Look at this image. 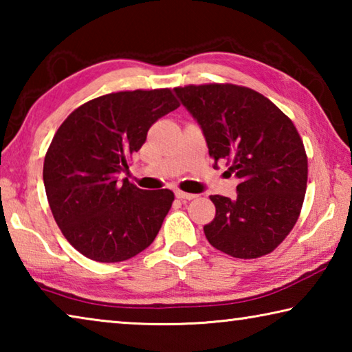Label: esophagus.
I'll return each mask as SVG.
<instances>
[{
    "label": "esophagus",
    "instance_id": "obj_1",
    "mask_svg": "<svg viewBox=\"0 0 352 352\" xmlns=\"http://www.w3.org/2000/svg\"><path fill=\"white\" fill-rule=\"evenodd\" d=\"M175 195H177V199H180V200H192V199H195V194L184 192V190H177Z\"/></svg>",
    "mask_w": 352,
    "mask_h": 352
}]
</instances>
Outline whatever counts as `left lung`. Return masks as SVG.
<instances>
[{"label":"left lung","mask_w":352,"mask_h":352,"mask_svg":"<svg viewBox=\"0 0 352 352\" xmlns=\"http://www.w3.org/2000/svg\"><path fill=\"white\" fill-rule=\"evenodd\" d=\"M204 130L210 157L239 178L237 197L211 195L216 217L204 226L214 248L239 259L269 254L300 217L307 155L296 127L270 99L234 83L175 88Z\"/></svg>","instance_id":"1"}]
</instances>
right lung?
Returning a JSON list of instances; mask_svg holds the SVG:
<instances>
[{"instance_id": "add662e5", "label": "right lung", "mask_w": 352, "mask_h": 352, "mask_svg": "<svg viewBox=\"0 0 352 352\" xmlns=\"http://www.w3.org/2000/svg\"><path fill=\"white\" fill-rule=\"evenodd\" d=\"M178 107L170 88L118 91L77 107L58 127L45 155L46 197L65 239L88 259L127 261L157 237L174 192L118 175L152 124Z\"/></svg>"}]
</instances>
